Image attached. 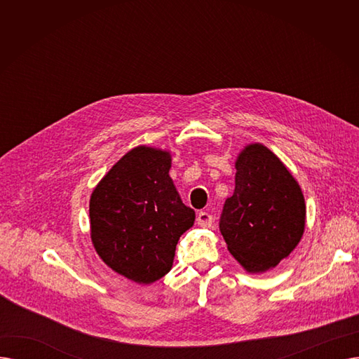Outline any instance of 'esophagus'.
Wrapping results in <instances>:
<instances>
[{"instance_id": "1", "label": "esophagus", "mask_w": 359, "mask_h": 359, "mask_svg": "<svg viewBox=\"0 0 359 359\" xmlns=\"http://www.w3.org/2000/svg\"><path fill=\"white\" fill-rule=\"evenodd\" d=\"M212 221H214V218L208 212H199L198 217H196L198 225H199V227H203V229H210L212 225Z\"/></svg>"}]
</instances>
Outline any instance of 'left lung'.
I'll list each match as a JSON object with an SVG mask.
<instances>
[{
	"instance_id": "left-lung-1",
	"label": "left lung",
	"mask_w": 359,
	"mask_h": 359,
	"mask_svg": "<svg viewBox=\"0 0 359 359\" xmlns=\"http://www.w3.org/2000/svg\"><path fill=\"white\" fill-rule=\"evenodd\" d=\"M236 170L234 194L224 203L219 230L240 265L262 273L298 246L306 229V201L285 164L263 144L244 147Z\"/></svg>"
}]
</instances>
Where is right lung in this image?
Here are the masks:
<instances>
[{
	"label": "right lung",
	"instance_id": "obj_1",
	"mask_svg": "<svg viewBox=\"0 0 359 359\" xmlns=\"http://www.w3.org/2000/svg\"><path fill=\"white\" fill-rule=\"evenodd\" d=\"M168 151L132 148L94 187L90 236L100 259L116 273L148 285L173 266L176 244L195 222L168 172Z\"/></svg>",
	"mask_w": 359,
	"mask_h": 359
}]
</instances>
